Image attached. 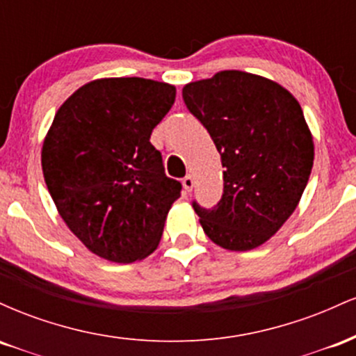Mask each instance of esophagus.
Segmentation results:
<instances>
[{"mask_svg": "<svg viewBox=\"0 0 356 356\" xmlns=\"http://www.w3.org/2000/svg\"><path fill=\"white\" fill-rule=\"evenodd\" d=\"M182 186L186 192H191L194 189V179H192V175H186V177L182 179Z\"/></svg>", "mask_w": 356, "mask_h": 356, "instance_id": "obj_1", "label": "esophagus"}]
</instances>
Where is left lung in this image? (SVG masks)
<instances>
[{
  "instance_id": "obj_1",
  "label": "left lung",
  "mask_w": 356,
  "mask_h": 356,
  "mask_svg": "<svg viewBox=\"0 0 356 356\" xmlns=\"http://www.w3.org/2000/svg\"><path fill=\"white\" fill-rule=\"evenodd\" d=\"M182 99L226 169L212 209L192 202L204 232L229 251L261 246L296 209L312 174L314 147L303 110L276 81L239 70L187 83Z\"/></svg>"
}]
</instances>
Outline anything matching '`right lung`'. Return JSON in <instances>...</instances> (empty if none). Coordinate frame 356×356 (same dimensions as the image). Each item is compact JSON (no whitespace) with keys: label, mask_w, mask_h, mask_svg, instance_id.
<instances>
[{"label":"right lung","mask_w":356,"mask_h":356,"mask_svg":"<svg viewBox=\"0 0 356 356\" xmlns=\"http://www.w3.org/2000/svg\"><path fill=\"white\" fill-rule=\"evenodd\" d=\"M175 100L174 85L138 76L76 90L44 137L42 167L53 202L93 254L134 263L155 251L182 184L165 175L150 134Z\"/></svg>","instance_id":"right-lung-1"}]
</instances>
